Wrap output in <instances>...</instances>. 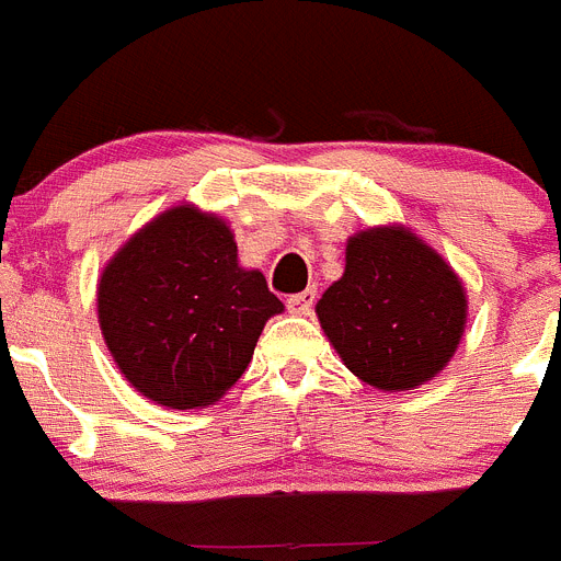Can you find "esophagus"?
Returning <instances> with one entry per match:
<instances>
[{
    "mask_svg": "<svg viewBox=\"0 0 561 561\" xmlns=\"http://www.w3.org/2000/svg\"><path fill=\"white\" fill-rule=\"evenodd\" d=\"M312 305H316V287H307L305 293H296V296L287 298V310L293 316H310Z\"/></svg>",
    "mask_w": 561,
    "mask_h": 561,
    "instance_id": "obj_1",
    "label": "esophagus"
}]
</instances>
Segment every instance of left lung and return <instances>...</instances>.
Segmentation results:
<instances>
[{
  "label": "left lung",
  "instance_id": "left-lung-1",
  "mask_svg": "<svg viewBox=\"0 0 561 561\" xmlns=\"http://www.w3.org/2000/svg\"><path fill=\"white\" fill-rule=\"evenodd\" d=\"M343 365L385 392L412 390L451 363L468 321L462 279L407 227L345 243V271L316 307Z\"/></svg>",
  "mask_w": 561,
  "mask_h": 561
}]
</instances>
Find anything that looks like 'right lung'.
Here are the masks:
<instances>
[{
  "label": "right lung",
  "instance_id": "add662e5",
  "mask_svg": "<svg viewBox=\"0 0 561 561\" xmlns=\"http://www.w3.org/2000/svg\"><path fill=\"white\" fill-rule=\"evenodd\" d=\"M96 310L124 379L154 404L196 410L243 376L265 321L285 305L260 271L240 268L224 218L180 204L115 251Z\"/></svg>",
  "mask_w": 561,
  "mask_h": 561
}]
</instances>
